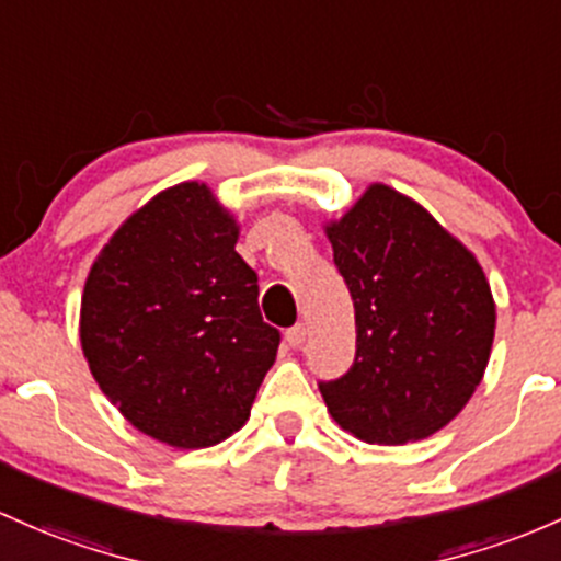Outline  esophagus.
<instances>
[{
	"label": "esophagus",
	"mask_w": 561,
	"mask_h": 561,
	"mask_svg": "<svg viewBox=\"0 0 561 561\" xmlns=\"http://www.w3.org/2000/svg\"><path fill=\"white\" fill-rule=\"evenodd\" d=\"M285 341L290 343L293 348H300L306 343V324H295V328H290L285 332Z\"/></svg>",
	"instance_id": "esophagus-1"
}]
</instances>
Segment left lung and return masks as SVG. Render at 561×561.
<instances>
[{"mask_svg": "<svg viewBox=\"0 0 561 561\" xmlns=\"http://www.w3.org/2000/svg\"><path fill=\"white\" fill-rule=\"evenodd\" d=\"M324 231L356 319L354 365L319 383L328 412L370 445L426 439L482 383L495 337L488 276L434 215L383 183Z\"/></svg>", "mask_w": 561, "mask_h": 561, "instance_id": "obj_1", "label": "left lung"}]
</instances>
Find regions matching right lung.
Masks as SVG:
<instances>
[{
    "label": "right lung",
    "instance_id": "right-lung-1",
    "mask_svg": "<svg viewBox=\"0 0 561 561\" xmlns=\"http://www.w3.org/2000/svg\"><path fill=\"white\" fill-rule=\"evenodd\" d=\"M237 239L207 183H178L114 231L84 282L92 378L135 428L178 450L242 428L279 348Z\"/></svg>",
    "mask_w": 561,
    "mask_h": 561
}]
</instances>
